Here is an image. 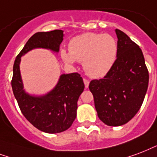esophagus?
<instances>
[{"label": "esophagus", "instance_id": "1", "mask_svg": "<svg viewBox=\"0 0 157 157\" xmlns=\"http://www.w3.org/2000/svg\"><path fill=\"white\" fill-rule=\"evenodd\" d=\"M83 82H84L85 88H87L88 86H89V81L87 79H86V78H84V79H83Z\"/></svg>", "mask_w": 157, "mask_h": 157}]
</instances>
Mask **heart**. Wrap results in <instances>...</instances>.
I'll return each instance as SVG.
<instances>
[{
    "label": "heart",
    "instance_id": "1",
    "mask_svg": "<svg viewBox=\"0 0 157 157\" xmlns=\"http://www.w3.org/2000/svg\"><path fill=\"white\" fill-rule=\"evenodd\" d=\"M69 52L62 50L63 60L73 64L82 62L85 73L93 78H101L110 72L117 60L119 47L112 35L85 33L73 37L69 43Z\"/></svg>",
    "mask_w": 157,
    "mask_h": 157
}]
</instances>
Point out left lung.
I'll return each instance as SVG.
<instances>
[{
    "mask_svg": "<svg viewBox=\"0 0 157 157\" xmlns=\"http://www.w3.org/2000/svg\"><path fill=\"white\" fill-rule=\"evenodd\" d=\"M117 60L103 78L92 80L93 95L99 119L108 126L128 123L138 113L147 90L149 75L143 52L135 42L119 29Z\"/></svg>",
    "mask_w": 157,
    "mask_h": 157,
    "instance_id": "left-lung-1",
    "label": "left lung"
}]
</instances>
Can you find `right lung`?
Listing matches in <instances>:
<instances>
[{"label": "right lung", "mask_w": 157, "mask_h": 157, "mask_svg": "<svg viewBox=\"0 0 157 157\" xmlns=\"http://www.w3.org/2000/svg\"><path fill=\"white\" fill-rule=\"evenodd\" d=\"M63 33L59 29L36 33L17 56L13 66L12 90L22 114L35 128L47 133H61L72 125L77 115L78 100L84 89L83 80L78 73L64 74L47 94L31 95L24 89L19 65L21 56L33 49L43 48L58 53Z\"/></svg>", "instance_id": "obj_1"}]
</instances>
